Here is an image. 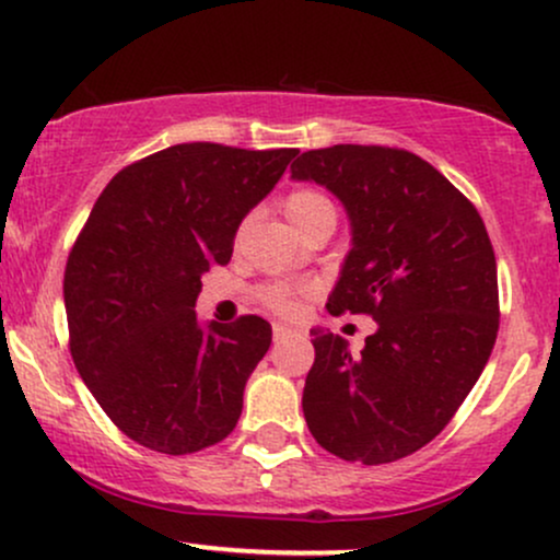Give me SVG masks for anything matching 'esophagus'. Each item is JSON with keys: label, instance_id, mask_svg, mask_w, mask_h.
<instances>
[{"label": "esophagus", "instance_id": "1", "mask_svg": "<svg viewBox=\"0 0 560 560\" xmlns=\"http://www.w3.org/2000/svg\"><path fill=\"white\" fill-rule=\"evenodd\" d=\"M289 334H292V329L284 324H273V342H281V339H287Z\"/></svg>", "mask_w": 560, "mask_h": 560}]
</instances>
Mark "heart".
<instances>
[{
  "instance_id": "b5f03b06",
  "label": "heart",
  "mask_w": 560,
  "mask_h": 560,
  "mask_svg": "<svg viewBox=\"0 0 560 560\" xmlns=\"http://www.w3.org/2000/svg\"><path fill=\"white\" fill-rule=\"evenodd\" d=\"M284 213L289 218L298 234H305L307 229H313L316 223L324 221H334L337 223V208L324 191L318 189H294L292 195H287L284 199ZM262 300H266L268 307L279 313H294L298 311V294L292 292L289 287H268L262 292Z\"/></svg>"
}]
</instances>
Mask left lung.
Segmentation results:
<instances>
[{"label": "left lung", "mask_w": 560, "mask_h": 560, "mask_svg": "<svg viewBox=\"0 0 560 560\" xmlns=\"http://www.w3.org/2000/svg\"><path fill=\"white\" fill-rule=\"evenodd\" d=\"M292 178L326 186L350 221L326 311L376 320L361 355L311 329L302 413L329 453L392 464L447 427L490 361L500 316L490 236L477 208L413 152L334 144L302 152Z\"/></svg>", "instance_id": "left-lung-1"}]
</instances>
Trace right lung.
<instances>
[{"label": "right lung", "mask_w": 560, "mask_h": 560, "mask_svg": "<svg viewBox=\"0 0 560 560\" xmlns=\"http://www.w3.org/2000/svg\"><path fill=\"white\" fill-rule=\"evenodd\" d=\"M298 150L189 141L113 176L66 266L75 369L115 427L139 445L186 455L234 432L244 384L271 324H199L202 273L229 262L244 215Z\"/></svg>", "instance_id": "right-lung-1"}]
</instances>
